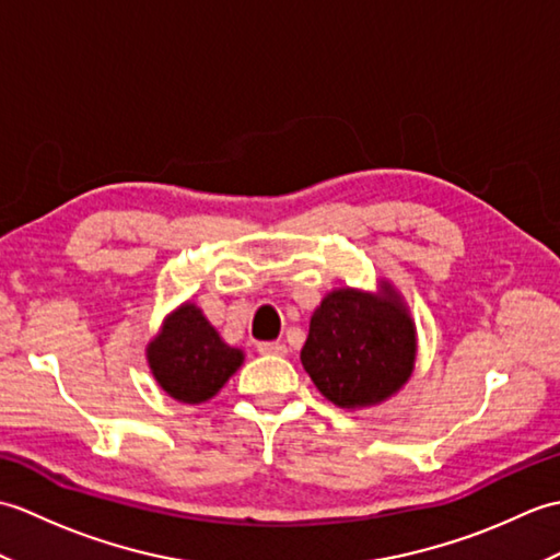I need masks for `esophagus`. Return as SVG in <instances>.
<instances>
[{
	"instance_id": "obj_1",
	"label": "esophagus",
	"mask_w": 560,
	"mask_h": 560,
	"mask_svg": "<svg viewBox=\"0 0 560 560\" xmlns=\"http://www.w3.org/2000/svg\"><path fill=\"white\" fill-rule=\"evenodd\" d=\"M257 351L265 355H287V347L281 341H259Z\"/></svg>"
}]
</instances>
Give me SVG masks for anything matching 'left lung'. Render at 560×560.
I'll return each instance as SVG.
<instances>
[{
  "instance_id": "left-lung-1",
  "label": "left lung",
  "mask_w": 560,
  "mask_h": 560,
  "mask_svg": "<svg viewBox=\"0 0 560 560\" xmlns=\"http://www.w3.org/2000/svg\"><path fill=\"white\" fill-rule=\"evenodd\" d=\"M413 319L387 281L377 283V293H327L301 349L305 373L341 409L373 407L397 395L413 373Z\"/></svg>"
}]
</instances>
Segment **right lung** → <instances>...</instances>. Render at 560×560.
<instances>
[{
	"label": "right lung",
	"mask_w": 560,
	"mask_h": 560,
	"mask_svg": "<svg viewBox=\"0 0 560 560\" xmlns=\"http://www.w3.org/2000/svg\"><path fill=\"white\" fill-rule=\"evenodd\" d=\"M243 359V351L229 347L195 303H183L165 317L147 347V361L161 389L185 404L209 401Z\"/></svg>",
	"instance_id": "1"
}]
</instances>
